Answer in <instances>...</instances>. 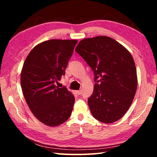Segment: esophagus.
<instances>
[{"instance_id": "1", "label": "esophagus", "mask_w": 157, "mask_h": 157, "mask_svg": "<svg viewBox=\"0 0 157 157\" xmlns=\"http://www.w3.org/2000/svg\"><path fill=\"white\" fill-rule=\"evenodd\" d=\"M82 90H79V91H76V94H78V95H80V94H82Z\"/></svg>"}]
</instances>
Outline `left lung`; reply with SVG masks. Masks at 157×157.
Returning a JSON list of instances; mask_svg holds the SVG:
<instances>
[{
    "label": "left lung",
    "instance_id": "left-lung-1",
    "mask_svg": "<svg viewBox=\"0 0 157 157\" xmlns=\"http://www.w3.org/2000/svg\"><path fill=\"white\" fill-rule=\"evenodd\" d=\"M75 51L94 74V92L88 105L93 116L104 123L121 119L132 105L137 89L134 59L111 37L98 36L79 41Z\"/></svg>",
    "mask_w": 157,
    "mask_h": 157
}]
</instances>
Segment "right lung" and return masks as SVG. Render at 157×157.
<instances>
[{"label": "right lung", "instance_id": "right-lung-1", "mask_svg": "<svg viewBox=\"0 0 157 157\" xmlns=\"http://www.w3.org/2000/svg\"><path fill=\"white\" fill-rule=\"evenodd\" d=\"M77 40L42 42L29 53L21 74V89L29 108L41 123L55 127L70 117L75 97L66 86L55 83L65 75V69Z\"/></svg>", "mask_w": 157, "mask_h": 157}]
</instances>
